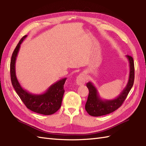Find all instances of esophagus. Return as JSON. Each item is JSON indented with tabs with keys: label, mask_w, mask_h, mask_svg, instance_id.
<instances>
[{
	"label": "esophagus",
	"mask_w": 146,
	"mask_h": 146,
	"mask_svg": "<svg viewBox=\"0 0 146 146\" xmlns=\"http://www.w3.org/2000/svg\"><path fill=\"white\" fill-rule=\"evenodd\" d=\"M86 76H85V74L84 73H80L79 76L77 77L76 79V83L79 85H84L85 83L86 82Z\"/></svg>",
	"instance_id": "obj_1"
}]
</instances>
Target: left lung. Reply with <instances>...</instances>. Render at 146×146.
I'll list each match as a JSON object with an SVG mask.
<instances>
[{
	"label": "left lung",
	"instance_id": "1",
	"mask_svg": "<svg viewBox=\"0 0 146 146\" xmlns=\"http://www.w3.org/2000/svg\"><path fill=\"white\" fill-rule=\"evenodd\" d=\"M129 62V76L128 82L118 97L110 100H103L100 98L97 88L89 82L86 85L89 90L87 101L85 104V110L90 116H100L108 115L113 112L122 105L125 100L131 88L133 86L134 80V64L133 58L131 56L126 55Z\"/></svg>",
	"mask_w": 146,
	"mask_h": 146
}]
</instances>
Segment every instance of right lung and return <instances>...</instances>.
<instances>
[{
    "label": "right lung",
    "mask_w": 146,
    "mask_h": 146,
    "mask_svg": "<svg viewBox=\"0 0 146 146\" xmlns=\"http://www.w3.org/2000/svg\"><path fill=\"white\" fill-rule=\"evenodd\" d=\"M27 36L22 38L12 53L10 61V77L14 89L27 107L32 111L44 115L54 114L60 108L64 93V85L67 78L60 80L52 84L45 93L35 95L28 92L21 87L15 74V61L20 44Z\"/></svg>",
    "instance_id": "add662e5"
}]
</instances>
